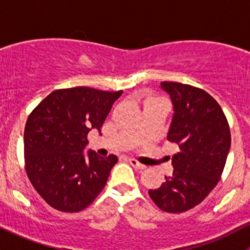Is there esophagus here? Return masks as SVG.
Masks as SVG:
<instances>
[{
  "label": "esophagus",
  "instance_id": "esophagus-1",
  "mask_svg": "<svg viewBox=\"0 0 250 250\" xmlns=\"http://www.w3.org/2000/svg\"><path fill=\"white\" fill-rule=\"evenodd\" d=\"M128 161H129V163L133 166V167L135 168V169H139V170L146 169V166L141 165V163L138 162V161L134 160V158H129V160H128Z\"/></svg>",
  "mask_w": 250,
  "mask_h": 250
}]
</instances>
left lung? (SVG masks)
Wrapping results in <instances>:
<instances>
[{
  "mask_svg": "<svg viewBox=\"0 0 250 250\" xmlns=\"http://www.w3.org/2000/svg\"><path fill=\"white\" fill-rule=\"evenodd\" d=\"M174 113L167 139L178 144L173 174L148 190L156 206L167 213H183L200 204L220 180L231 146L224 111L206 90L178 82H161Z\"/></svg>",
  "mask_w": 250,
  "mask_h": 250,
  "instance_id": "1",
  "label": "left lung"
}]
</instances>
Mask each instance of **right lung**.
Segmentation results:
<instances>
[{"mask_svg":"<svg viewBox=\"0 0 250 250\" xmlns=\"http://www.w3.org/2000/svg\"><path fill=\"white\" fill-rule=\"evenodd\" d=\"M122 90L58 89L30 113L24 130L25 168L35 190L54 209L75 213L102 192L117 157L84 155L89 130L103 127Z\"/></svg>","mask_w":250,"mask_h":250,"instance_id":"right-lung-1","label":"right lung"}]
</instances>
